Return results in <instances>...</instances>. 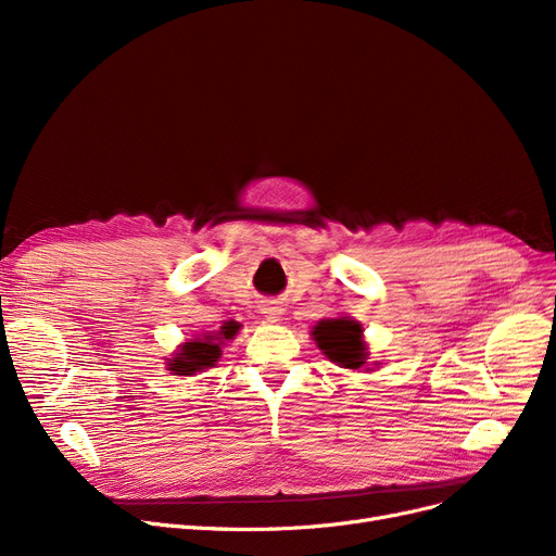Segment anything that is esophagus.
Returning a JSON list of instances; mask_svg holds the SVG:
<instances>
[{
  "label": "esophagus",
  "mask_w": 556,
  "mask_h": 556,
  "mask_svg": "<svg viewBox=\"0 0 556 556\" xmlns=\"http://www.w3.org/2000/svg\"><path fill=\"white\" fill-rule=\"evenodd\" d=\"M261 313H263V317L270 319V323H277L279 315L283 313V308L277 306V304H263V306H261Z\"/></svg>",
  "instance_id": "esophagus-1"
}]
</instances>
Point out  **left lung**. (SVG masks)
Segmentation results:
<instances>
[{
  "label": "left lung",
  "instance_id": "left-lung-1",
  "mask_svg": "<svg viewBox=\"0 0 556 556\" xmlns=\"http://www.w3.org/2000/svg\"><path fill=\"white\" fill-rule=\"evenodd\" d=\"M311 336L331 363L346 369L365 367L369 354L363 342V327L356 323V319H349V317L323 319V323H317L313 327Z\"/></svg>",
  "mask_w": 556,
  "mask_h": 556
}]
</instances>
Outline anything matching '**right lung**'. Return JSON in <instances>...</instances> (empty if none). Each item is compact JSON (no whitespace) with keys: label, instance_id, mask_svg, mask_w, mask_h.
I'll use <instances>...</instances> for the list:
<instances>
[{"label":"right lung","instance_id":"right-lung-1","mask_svg":"<svg viewBox=\"0 0 556 556\" xmlns=\"http://www.w3.org/2000/svg\"><path fill=\"white\" fill-rule=\"evenodd\" d=\"M239 323H225L220 331L216 333H204L202 338H195L191 342H185L178 354L168 358V369L175 376H193L195 371H202L207 367H214L223 354L220 344L225 340H231L239 333Z\"/></svg>","mask_w":556,"mask_h":556}]
</instances>
